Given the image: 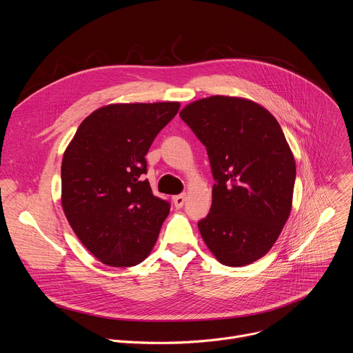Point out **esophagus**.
I'll return each instance as SVG.
<instances>
[{
    "label": "esophagus",
    "instance_id": "obj_1",
    "mask_svg": "<svg viewBox=\"0 0 353 353\" xmlns=\"http://www.w3.org/2000/svg\"><path fill=\"white\" fill-rule=\"evenodd\" d=\"M185 203V195L184 194H180V195H176L173 196V204L176 208H181Z\"/></svg>",
    "mask_w": 353,
    "mask_h": 353
}]
</instances>
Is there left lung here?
<instances>
[{
    "mask_svg": "<svg viewBox=\"0 0 353 353\" xmlns=\"http://www.w3.org/2000/svg\"><path fill=\"white\" fill-rule=\"evenodd\" d=\"M207 148L215 184L198 229L225 265L265 256L286 223L296 165L275 117L247 99L211 96L180 112Z\"/></svg>",
    "mask_w": 353,
    "mask_h": 353,
    "instance_id": "8db88e82",
    "label": "left lung"
}]
</instances>
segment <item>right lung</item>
<instances>
[{
  "label": "right lung",
  "mask_w": 353,
  "mask_h": 353,
  "mask_svg": "<svg viewBox=\"0 0 353 353\" xmlns=\"http://www.w3.org/2000/svg\"><path fill=\"white\" fill-rule=\"evenodd\" d=\"M179 109L177 102L100 108L65 149L64 214L82 244L106 265H137L157 243L170 203L143 180L145 155Z\"/></svg>",
  "instance_id": "right-lung-1"
}]
</instances>
